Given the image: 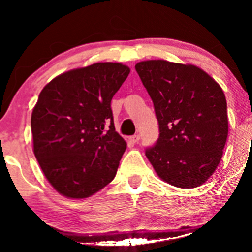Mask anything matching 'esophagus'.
Instances as JSON below:
<instances>
[{"mask_svg":"<svg viewBox=\"0 0 252 252\" xmlns=\"http://www.w3.org/2000/svg\"><path fill=\"white\" fill-rule=\"evenodd\" d=\"M130 141H131L132 143H137L138 141H140V135H134L130 137Z\"/></svg>","mask_w":252,"mask_h":252,"instance_id":"1","label":"esophagus"}]
</instances>
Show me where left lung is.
<instances>
[{
    "instance_id": "1",
    "label": "left lung",
    "mask_w": 252,
    "mask_h": 252,
    "mask_svg": "<svg viewBox=\"0 0 252 252\" xmlns=\"http://www.w3.org/2000/svg\"><path fill=\"white\" fill-rule=\"evenodd\" d=\"M135 68L154 104L160 129L146 156L167 184L180 189L201 186L218 167L227 140L221 88L189 63L146 60Z\"/></svg>"
}]
</instances>
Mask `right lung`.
<instances>
[{"instance_id": "obj_1", "label": "right lung", "mask_w": 252, "mask_h": 252, "mask_svg": "<svg viewBox=\"0 0 252 252\" xmlns=\"http://www.w3.org/2000/svg\"><path fill=\"white\" fill-rule=\"evenodd\" d=\"M130 73L97 63L52 79L32 112L33 150L48 182L70 199L89 198L114 180L126 149L111 99Z\"/></svg>"}]
</instances>
